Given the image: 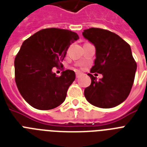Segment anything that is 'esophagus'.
Masks as SVG:
<instances>
[{"label":"esophagus","instance_id":"obj_1","mask_svg":"<svg viewBox=\"0 0 147 147\" xmlns=\"http://www.w3.org/2000/svg\"><path fill=\"white\" fill-rule=\"evenodd\" d=\"M80 75H81V74L79 73V72H77V73H76V78H79V76H80Z\"/></svg>","mask_w":147,"mask_h":147}]
</instances>
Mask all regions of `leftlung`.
Here are the masks:
<instances>
[{
	"instance_id": "1",
	"label": "left lung",
	"mask_w": 147,
	"mask_h": 147,
	"mask_svg": "<svg viewBox=\"0 0 147 147\" xmlns=\"http://www.w3.org/2000/svg\"><path fill=\"white\" fill-rule=\"evenodd\" d=\"M83 36L96 48V59L90 72L102 74L84 89V96L90 104L100 108H113L126 100L134 81L137 63L131 47L118 34L97 28L84 30Z\"/></svg>"
}]
</instances>
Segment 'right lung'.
I'll use <instances>...</instances> for the list:
<instances>
[{"label": "right lung", "instance_id": "1", "mask_svg": "<svg viewBox=\"0 0 147 147\" xmlns=\"http://www.w3.org/2000/svg\"><path fill=\"white\" fill-rule=\"evenodd\" d=\"M78 38L76 32L50 28L24 40L14 61L15 81L20 94L32 107L49 110L64 102L76 74L67 69L57 76L52 69L63 68L67 49Z\"/></svg>", "mask_w": 147, "mask_h": 147}]
</instances>
